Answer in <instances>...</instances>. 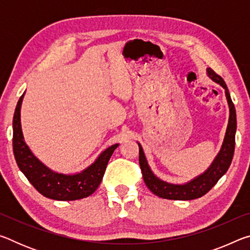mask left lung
Segmentation results:
<instances>
[{"mask_svg": "<svg viewBox=\"0 0 250 250\" xmlns=\"http://www.w3.org/2000/svg\"><path fill=\"white\" fill-rule=\"evenodd\" d=\"M206 74L214 83H218L219 86L224 88L228 108H229V118H228V125L222 147L217 155L215 156L213 162L210 163V166L202 174L195 176L186 183L174 184L161 180L154 174L149 163H147L145 151H143L140 143L138 142L139 163H140L143 180H145L147 188L159 197L174 201H191L202 197L225 174L231 163L235 150V134L237 128L235 105L232 104L226 83L221 76H218L211 68H207Z\"/></svg>", "mask_w": 250, "mask_h": 250, "instance_id": "1", "label": "left lung"}]
</instances>
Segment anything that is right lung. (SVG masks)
<instances>
[{
	"label": "right lung",
	"instance_id": "add662e5",
	"mask_svg": "<svg viewBox=\"0 0 250 250\" xmlns=\"http://www.w3.org/2000/svg\"><path fill=\"white\" fill-rule=\"evenodd\" d=\"M25 92L16 104L13 118V152L16 163L34 188L42 195L55 201H76L91 195L101 183L110 158L118 143L108 146L84 170L66 174L46 167L34 155L24 140L21 125V108Z\"/></svg>",
	"mask_w": 250,
	"mask_h": 250
}]
</instances>
